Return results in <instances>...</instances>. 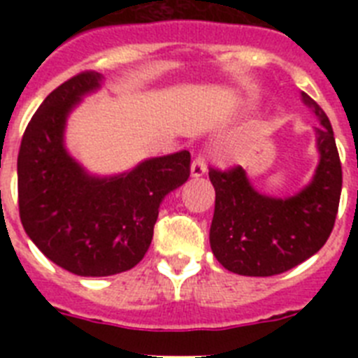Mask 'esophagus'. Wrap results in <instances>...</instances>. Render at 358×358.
<instances>
[{"instance_id": "1", "label": "esophagus", "mask_w": 358, "mask_h": 358, "mask_svg": "<svg viewBox=\"0 0 358 358\" xmlns=\"http://www.w3.org/2000/svg\"><path fill=\"white\" fill-rule=\"evenodd\" d=\"M208 172V166H206V159L202 156H197L192 163V177H202L204 173Z\"/></svg>"}]
</instances>
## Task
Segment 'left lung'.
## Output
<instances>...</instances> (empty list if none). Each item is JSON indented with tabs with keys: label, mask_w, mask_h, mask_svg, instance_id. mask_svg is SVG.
<instances>
[{
	"label": "left lung",
	"mask_w": 358,
	"mask_h": 358,
	"mask_svg": "<svg viewBox=\"0 0 358 358\" xmlns=\"http://www.w3.org/2000/svg\"><path fill=\"white\" fill-rule=\"evenodd\" d=\"M301 100L319 120V163L312 181L290 197H271L255 188L242 166L210 170L215 213L211 251L222 267L242 276H274L314 256L327 243L339 210L343 169L334 129L306 93Z\"/></svg>",
	"instance_id": "8db88e82"
}]
</instances>
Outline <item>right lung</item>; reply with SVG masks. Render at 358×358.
<instances>
[{"label":"right lung","mask_w":358,"mask_h":358,"mask_svg":"<svg viewBox=\"0 0 358 358\" xmlns=\"http://www.w3.org/2000/svg\"><path fill=\"white\" fill-rule=\"evenodd\" d=\"M78 73L44 98L17 156L19 217L46 258L77 276H113L141 262L163 199L189 177V152L150 157L118 176H93L64 145L68 116L102 87Z\"/></svg>","instance_id":"right-lung-1"}]
</instances>
